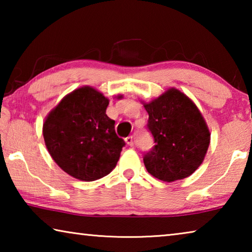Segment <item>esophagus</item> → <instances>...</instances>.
<instances>
[{
    "instance_id": "34e87169",
    "label": "esophagus",
    "mask_w": 252,
    "mask_h": 252,
    "mask_svg": "<svg viewBox=\"0 0 252 252\" xmlns=\"http://www.w3.org/2000/svg\"><path fill=\"white\" fill-rule=\"evenodd\" d=\"M126 142L127 146L133 147V144H134V139H133V136H132V135L127 136V138H126Z\"/></svg>"
}]
</instances>
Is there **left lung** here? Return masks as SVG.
Wrapping results in <instances>:
<instances>
[{
    "mask_svg": "<svg viewBox=\"0 0 252 252\" xmlns=\"http://www.w3.org/2000/svg\"><path fill=\"white\" fill-rule=\"evenodd\" d=\"M143 105L156 143L143 156L148 172L165 182L191 176L210 143V132L197 105L174 88Z\"/></svg>",
    "mask_w": 252,
    "mask_h": 252,
    "instance_id": "1",
    "label": "left lung"
}]
</instances>
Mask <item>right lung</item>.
Here are the masks:
<instances>
[{
    "mask_svg": "<svg viewBox=\"0 0 252 252\" xmlns=\"http://www.w3.org/2000/svg\"><path fill=\"white\" fill-rule=\"evenodd\" d=\"M119 99L122 97L118 96ZM109 99L91 87L65 95L43 123L48 151L60 168L82 181L105 177L116 165L126 146L106 116Z\"/></svg>",
    "mask_w": 252,
    "mask_h": 252,
    "instance_id": "right-lung-1",
    "label": "right lung"
}]
</instances>
